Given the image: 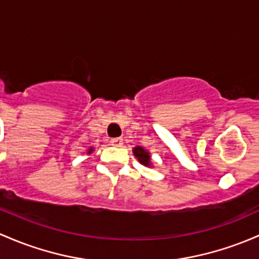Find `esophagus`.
I'll list each match as a JSON object with an SVG mask.
<instances>
[{"label":"esophagus","mask_w":259,"mask_h":259,"mask_svg":"<svg viewBox=\"0 0 259 259\" xmlns=\"http://www.w3.org/2000/svg\"><path fill=\"white\" fill-rule=\"evenodd\" d=\"M122 143H124V140H122L121 138H114V139H111V140H110L111 145L116 146V148H121Z\"/></svg>","instance_id":"34e87169"}]
</instances>
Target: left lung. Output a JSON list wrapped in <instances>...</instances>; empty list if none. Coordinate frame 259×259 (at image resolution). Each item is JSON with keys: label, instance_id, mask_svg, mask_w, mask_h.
<instances>
[{"label": "left lung", "instance_id": "8db88e82", "mask_svg": "<svg viewBox=\"0 0 259 259\" xmlns=\"http://www.w3.org/2000/svg\"><path fill=\"white\" fill-rule=\"evenodd\" d=\"M133 154H134V156L137 157L138 161L140 162L141 165L146 166V167H152L150 151L141 148V146H135V148H133Z\"/></svg>", "mask_w": 259, "mask_h": 259}]
</instances>
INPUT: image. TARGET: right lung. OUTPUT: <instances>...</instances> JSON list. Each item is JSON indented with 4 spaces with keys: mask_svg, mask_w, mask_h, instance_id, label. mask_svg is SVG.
Here are the masks:
<instances>
[{
    "mask_svg": "<svg viewBox=\"0 0 259 259\" xmlns=\"http://www.w3.org/2000/svg\"><path fill=\"white\" fill-rule=\"evenodd\" d=\"M93 151H94V148H93V146H91V148H89L88 150H87V155H91Z\"/></svg>",
    "mask_w": 259,
    "mask_h": 259,
    "instance_id": "obj_1",
    "label": "right lung"
}]
</instances>
